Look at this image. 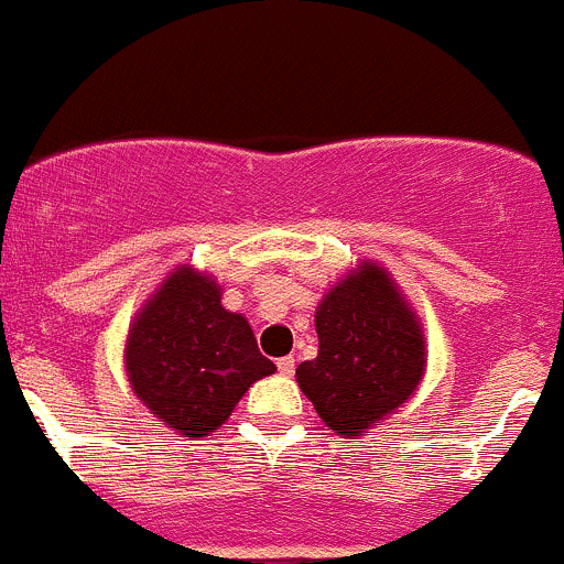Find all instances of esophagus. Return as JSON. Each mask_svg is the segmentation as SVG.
Masks as SVG:
<instances>
[{"instance_id": "obj_1", "label": "esophagus", "mask_w": 564, "mask_h": 564, "mask_svg": "<svg viewBox=\"0 0 564 564\" xmlns=\"http://www.w3.org/2000/svg\"><path fill=\"white\" fill-rule=\"evenodd\" d=\"M276 367H280V376H293V370H295V361H293V356H282L280 361H276Z\"/></svg>"}]
</instances>
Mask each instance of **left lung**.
Wrapping results in <instances>:
<instances>
[{
    "label": "left lung",
    "instance_id": "left-lung-1",
    "mask_svg": "<svg viewBox=\"0 0 564 564\" xmlns=\"http://www.w3.org/2000/svg\"><path fill=\"white\" fill-rule=\"evenodd\" d=\"M315 332L317 356L295 367V381L337 436L370 433L425 378L422 317L376 260H361L323 293Z\"/></svg>",
    "mask_w": 564,
    "mask_h": 564
}]
</instances>
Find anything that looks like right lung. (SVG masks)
Returning a JSON list of instances; mask_svg holds the SVG:
<instances>
[{
    "label": "right lung",
    "mask_w": 564,
    "mask_h": 564,
    "mask_svg": "<svg viewBox=\"0 0 564 564\" xmlns=\"http://www.w3.org/2000/svg\"><path fill=\"white\" fill-rule=\"evenodd\" d=\"M122 365L144 409L186 438L219 431L249 387L276 372L247 317L225 310L221 284L188 263L139 306Z\"/></svg>",
    "instance_id": "add662e5"
}]
</instances>
